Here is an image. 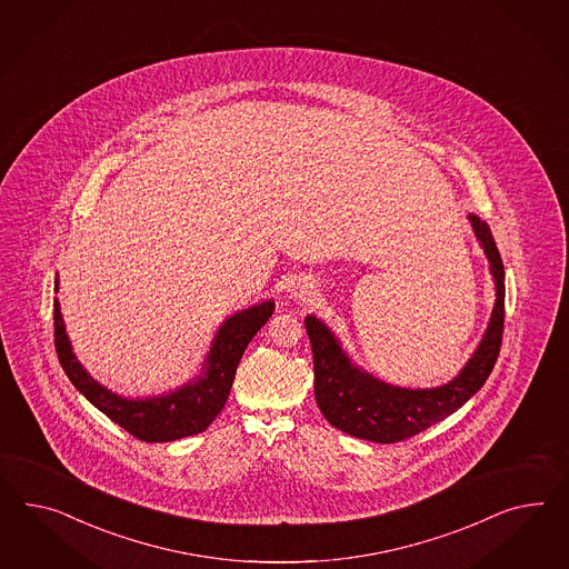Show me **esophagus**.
<instances>
[{
	"instance_id": "obj_1",
	"label": "esophagus",
	"mask_w": 569,
	"mask_h": 569,
	"mask_svg": "<svg viewBox=\"0 0 569 569\" xmlns=\"http://www.w3.org/2000/svg\"><path fill=\"white\" fill-rule=\"evenodd\" d=\"M290 293H292L296 300H308L312 296V286L305 281V279H296L292 288H290Z\"/></svg>"
}]
</instances>
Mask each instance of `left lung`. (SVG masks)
Segmentation results:
<instances>
[{"label": "left lung", "mask_w": 569, "mask_h": 569, "mask_svg": "<svg viewBox=\"0 0 569 569\" xmlns=\"http://www.w3.org/2000/svg\"><path fill=\"white\" fill-rule=\"evenodd\" d=\"M468 221L489 259L495 305L477 350L451 381L427 389L385 383L353 362L321 319H305L315 362V398L331 427L372 443H398L446 420L487 383L503 336L506 271L487 221L475 213H468Z\"/></svg>", "instance_id": "8db88e82"}]
</instances>
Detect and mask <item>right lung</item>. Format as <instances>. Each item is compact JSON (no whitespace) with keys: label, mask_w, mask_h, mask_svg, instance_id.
<instances>
[{"label":"right lung","mask_w":569,"mask_h":569,"mask_svg":"<svg viewBox=\"0 0 569 569\" xmlns=\"http://www.w3.org/2000/svg\"><path fill=\"white\" fill-rule=\"evenodd\" d=\"M58 290L60 279L56 277V292ZM273 310V300H262L259 305L230 315L219 325L211 348L202 360L199 375L159 396L126 398L92 379L91 372L82 367V362L72 350V341L66 333L58 298L53 300L56 352L68 379L97 410H101L116 425H120L140 441L168 443L190 435H199L216 420L228 401L236 369L240 365L246 346L257 336L262 325L269 321Z\"/></svg>","instance_id":"right-lung-1"}]
</instances>
